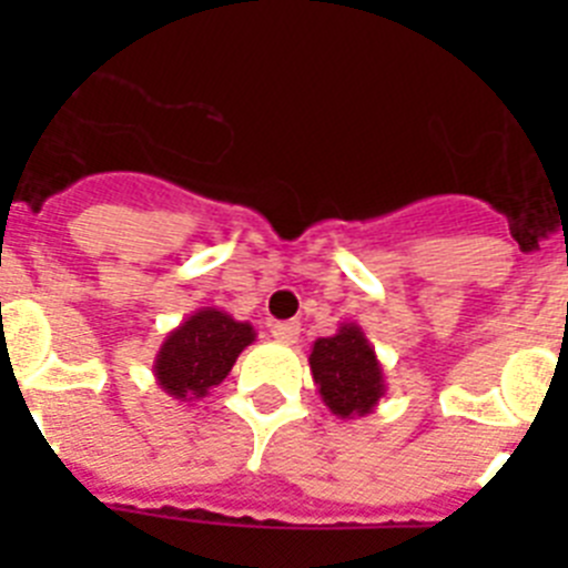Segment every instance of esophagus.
I'll use <instances>...</instances> for the list:
<instances>
[{"instance_id":"1","label":"esophagus","mask_w":568,"mask_h":568,"mask_svg":"<svg viewBox=\"0 0 568 568\" xmlns=\"http://www.w3.org/2000/svg\"><path fill=\"white\" fill-rule=\"evenodd\" d=\"M270 333H273V338L281 341V344H295L301 333V324L298 321H278V324L270 327Z\"/></svg>"}]
</instances>
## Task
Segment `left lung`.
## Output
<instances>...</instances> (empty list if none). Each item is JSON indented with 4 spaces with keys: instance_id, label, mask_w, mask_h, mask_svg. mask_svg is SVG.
Segmentation results:
<instances>
[{
    "instance_id": "obj_1",
    "label": "left lung",
    "mask_w": 568,
    "mask_h": 568,
    "mask_svg": "<svg viewBox=\"0 0 568 568\" xmlns=\"http://www.w3.org/2000/svg\"><path fill=\"white\" fill-rule=\"evenodd\" d=\"M310 373L329 413L341 420L364 418L386 395L384 366L364 329L344 321L338 333L310 349Z\"/></svg>"
}]
</instances>
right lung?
Listing matches in <instances>:
<instances>
[{"label": "right lung", "mask_w": 568, "mask_h": 568, "mask_svg": "<svg viewBox=\"0 0 568 568\" xmlns=\"http://www.w3.org/2000/svg\"><path fill=\"white\" fill-rule=\"evenodd\" d=\"M255 341L247 321H235L219 307H202L170 329L153 361L155 384L175 400L210 395L233 369L235 358Z\"/></svg>", "instance_id": "right-lung-1"}]
</instances>
